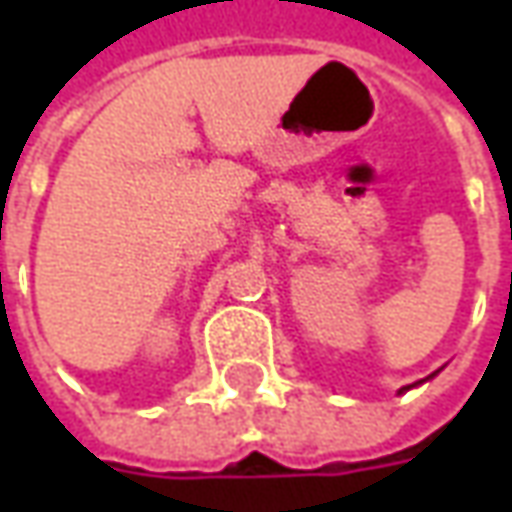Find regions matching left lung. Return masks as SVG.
Returning a JSON list of instances; mask_svg holds the SVG:
<instances>
[{
  "label": "left lung",
  "instance_id": "obj_1",
  "mask_svg": "<svg viewBox=\"0 0 512 512\" xmlns=\"http://www.w3.org/2000/svg\"><path fill=\"white\" fill-rule=\"evenodd\" d=\"M417 384H419V381H417ZM406 389H408V386H403V389H400V392H406Z\"/></svg>",
  "mask_w": 512,
  "mask_h": 512
}]
</instances>
